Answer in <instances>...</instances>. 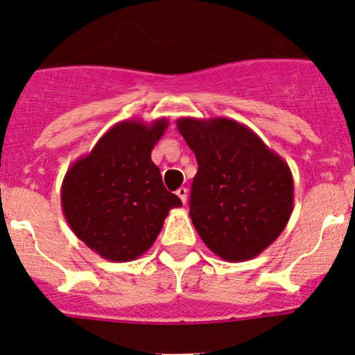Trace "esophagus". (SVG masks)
<instances>
[{
	"instance_id": "34e87169",
	"label": "esophagus",
	"mask_w": 355,
	"mask_h": 355,
	"mask_svg": "<svg viewBox=\"0 0 355 355\" xmlns=\"http://www.w3.org/2000/svg\"><path fill=\"white\" fill-rule=\"evenodd\" d=\"M175 193H177V196L180 197L182 202H184V204L187 202V196H189V190H187V189H185V187H180V189H178L177 192H175Z\"/></svg>"
}]
</instances>
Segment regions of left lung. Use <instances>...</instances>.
Masks as SVG:
<instances>
[{"mask_svg":"<svg viewBox=\"0 0 355 355\" xmlns=\"http://www.w3.org/2000/svg\"><path fill=\"white\" fill-rule=\"evenodd\" d=\"M177 128L199 165L189 212L199 236L226 262L260 255L293 214L289 165L233 119L182 117Z\"/></svg>","mask_w":355,"mask_h":355,"instance_id":"obj_1","label":"left lung"}]
</instances>
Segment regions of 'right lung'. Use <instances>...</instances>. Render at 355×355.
<instances>
[{"mask_svg":"<svg viewBox=\"0 0 355 355\" xmlns=\"http://www.w3.org/2000/svg\"><path fill=\"white\" fill-rule=\"evenodd\" d=\"M166 128L165 117L149 124L139 119L119 122L66 171L61 185L66 221L102 259L136 260L155 243L170 209L182 206L151 162Z\"/></svg>","mask_w":355,"mask_h":355,"instance_id":"right-lung-1","label":"right lung"}]
</instances>
